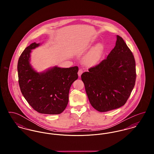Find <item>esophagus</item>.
I'll return each mask as SVG.
<instances>
[{"instance_id":"esophagus-1","label":"esophagus","mask_w":154,"mask_h":154,"mask_svg":"<svg viewBox=\"0 0 154 154\" xmlns=\"http://www.w3.org/2000/svg\"><path fill=\"white\" fill-rule=\"evenodd\" d=\"M83 73V70L82 69H79V72H78V75H79V77H80L81 75V74H82Z\"/></svg>"}]
</instances>
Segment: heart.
<instances>
[{
  "instance_id": "1",
  "label": "heart",
  "mask_w": 154,
  "mask_h": 154,
  "mask_svg": "<svg viewBox=\"0 0 154 154\" xmlns=\"http://www.w3.org/2000/svg\"><path fill=\"white\" fill-rule=\"evenodd\" d=\"M103 52V44L100 43L97 44L91 49V50L86 55L84 59V63L89 66H92L95 65L101 58Z\"/></svg>"
}]
</instances>
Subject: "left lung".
<instances>
[{
  "label": "left lung",
  "instance_id": "obj_1",
  "mask_svg": "<svg viewBox=\"0 0 154 154\" xmlns=\"http://www.w3.org/2000/svg\"><path fill=\"white\" fill-rule=\"evenodd\" d=\"M82 74L88 99L99 112L124 106L131 95L136 78V63L132 51L117 35L116 46L107 57Z\"/></svg>",
  "mask_w": 154,
  "mask_h": 154
}]
</instances>
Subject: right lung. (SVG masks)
I'll list each match as a JSON object with an SVG mask.
<instances>
[{"label": "right lung", "mask_w": 154, "mask_h": 154, "mask_svg": "<svg viewBox=\"0 0 154 154\" xmlns=\"http://www.w3.org/2000/svg\"><path fill=\"white\" fill-rule=\"evenodd\" d=\"M40 45L33 43L22 52L18 59V82L22 94L30 106L39 113L59 114L69 102L72 84L78 79L79 67L57 66L38 73L30 64L32 50Z\"/></svg>", "instance_id": "add662e5"}]
</instances>
